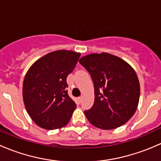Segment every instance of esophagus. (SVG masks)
Segmentation results:
<instances>
[{"label":"esophagus","mask_w":161,"mask_h":161,"mask_svg":"<svg viewBox=\"0 0 161 161\" xmlns=\"http://www.w3.org/2000/svg\"><path fill=\"white\" fill-rule=\"evenodd\" d=\"M78 101L79 102V103H81V102H82V97H78Z\"/></svg>","instance_id":"esophagus-1"}]
</instances>
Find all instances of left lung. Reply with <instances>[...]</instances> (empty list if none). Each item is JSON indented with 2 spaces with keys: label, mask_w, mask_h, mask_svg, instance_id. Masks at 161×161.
<instances>
[{
  "label": "left lung",
  "mask_w": 161,
  "mask_h": 161,
  "mask_svg": "<svg viewBox=\"0 0 161 161\" xmlns=\"http://www.w3.org/2000/svg\"><path fill=\"white\" fill-rule=\"evenodd\" d=\"M79 63L90 72L94 83V103L86 111L92 125L104 130L115 129L134 115L140 96L136 72L121 58L103 52L90 53Z\"/></svg>",
  "instance_id": "obj_1"
}]
</instances>
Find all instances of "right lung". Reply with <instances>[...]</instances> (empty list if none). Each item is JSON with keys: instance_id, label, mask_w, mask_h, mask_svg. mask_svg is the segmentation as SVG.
<instances>
[{"instance_id": "add662e5", "label": "right lung", "mask_w": 161, "mask_h": 161, "mask_svg": "<svg viewBox=\"0 0 161 161\" xmlns=\"http://www.w3.org/2000/svg\"><path fill=\"white\" fill-rule=\"evenodd\" d=\"M81 53L60 50L36 61L23 81L22 97L32 121L42 129L64 127L76 108L66 90L67 77L74 70Z\"/></svg>"}]
</instances>
